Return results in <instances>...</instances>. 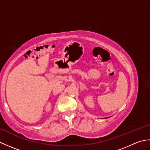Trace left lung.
Returning <instances> with one entry per match:
<instances>
[{
  "label": "left lung",
  "instance_id": "obj_1",
  "mask_svg": "<svg viewBox=\"0 0 150 150\" xmlns=\"http://www.w3.org/2000/svg\"><path fill=\"white\" fill-rule=\"evenodd\" d=\"M108 118H109V117H108Z\"/></svg>",
  "mask_w": 150,
  "mask_h": 150
}]
</instances>
